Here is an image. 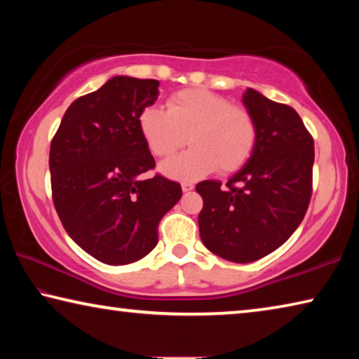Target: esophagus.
<instances>
[{"label": "esophagus", "mask_w": 359, "mask_h": 359, "mask_svg": "<svg viewBox=\"0 0 359 359\" xmlns=\"http://www.w3.org/2000/svg\"><path fill=\"white\" fill-rule=\"evenodd\" d=\"M194 188V185L191 184V182H182V190H184L185 193L187 191H191Z\"/></svg>", "instance_id": "obj_1"}]
</instances>
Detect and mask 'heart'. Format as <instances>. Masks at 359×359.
<instances>
[{
  "instance_id": "b5f03b06",
  "label": "heart",
  "mask_w": 359,
  "mask_h": 359,
  "mask_svg": "<svg viewBox=\"0 0 359 359\" xmlns=\"http://www.w3.org/2000/svg\"><path fill=\"white\" fill-rule=\"evenodd\" d=\"M139 128L150 151L168 158L161 171L179 180H194L218 169L236 172L250 160L258 139L253 115L223 96L203 88H187L168 98V111L149 106L139 115Z\"/></svg>"
}]
</instances>
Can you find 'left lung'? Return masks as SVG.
Listing matches in <instances>:
<instances>
[{
  "label": "left lung",
  "instance_id": "left-lung-1",
  "mask_svg": "<svg viewBox=\"0 0 359 359\" xmlns=\"http://www.w3.org/2000/svg\"><path fill=\"white\" fill-rule=\"evenodd\" d=\"M258 128L255 150L226 182L204 180L198 224L203 244L234 263H252L287 242L312 196L313 139L293 107L247 88L242 96Z\"/></svg>",
  "mask_w": 359,
  "mask_h": 359
}]
</instances>
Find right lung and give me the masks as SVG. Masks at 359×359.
<instances>
[{
	"instance_id": "right-lung-1",
	"label": "right lung",
	"mask_w": 359,
	"mask_h": 359,
	"mask_svg": "<svg viewBox=\"0 0 359 359\" xmlns=\"http://www.w3.org/2000/svg\"><path fill=\"white\" fill-rule=\"evenodd\" d=\"M154 79L117 76L77 98L50 142L52 199L66 233L101 263L144 258L158 242V224L182 187L156 174L139 115L158 98Z\"/></svg>"
}]
</instances>
